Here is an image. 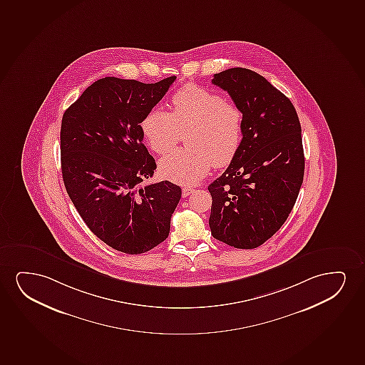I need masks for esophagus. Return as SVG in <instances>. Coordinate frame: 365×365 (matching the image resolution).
Masks as SVG:
<instances>
[{"label": "esophagus", "mask_w": 365, "mask_h": 365, "mask_svg": "<svg viewBox=\"0 0 365 365\" xmlns=\"http://www.w3.org/2000/svg\"><path fill=\"white\" fill-rule=\"evenodd\" d=\"M195 192V190L192 188V187H183V190H182V195L183 197H188V195H190V193H193Z\"/></svg>", "instance_id": "1"}]
</instances>
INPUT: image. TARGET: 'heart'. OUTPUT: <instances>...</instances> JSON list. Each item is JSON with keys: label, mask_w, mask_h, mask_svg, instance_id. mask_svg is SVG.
<instances>
[{"label": "heart", "mask_w": 365, "mask_h": 365, "mask_svg": "<svg viewBox=\"0 0 365 365\" xmlns=\"http://www.w3.org/2000/svg\"><path fill=\"white\" fill-rule=\"evenodd\" d=\"M173 113L153 108L143 118L147 143L158 155H167L187 133L188 148L162 158L160 170L168 180L190 185L224 167L237 155L242 138V113L237 105L224 101L218 93L202 86L180 88L172 96Z\"/></svg>", "instance_id": "b5f03b06"}]
</instances>
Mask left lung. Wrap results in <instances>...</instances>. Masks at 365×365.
I'll use <instances>...</instances> for the list:
<instances>
[{
  "label": "left lung",
  "mask_w": 365,
  "mask_h": 365,
  "mask_svg": "<svg viewBox=\"0 0 365 365\" xmlns=\"http://www.w3.org/2000/svg\"><path fill=\"white\" fill-rule=\"evenodd\" d=\"M242 113L237 155L210 183L209 227L219 242L237 249L260 247L294 208L304 173L301 125L287 96L247 68L214 74Z\"/></svg>",
  "instance_id": "obj_1"
}]
</instances>
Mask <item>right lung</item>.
Listing matches in <instances>:
<instances>
[{
    "label": "right lung",
    "instance_id": "1",
    "mask_svg": "<svg viewBox=\"0 0 365 365\" xmlns=\"http://www.w3.org/2000/svg\"><path fill=\"white\" fill-rule=\"evenodd\" d=\"M175 76L155 84L106 76L86 88L63 115V182L88 227L115 250L138 255L166 240L180 185L141 187L156 170L143 123Z\"/></svg>",
    "mask_w": 365,
    "mask_h": 365
}]
</instances>
